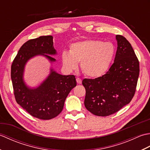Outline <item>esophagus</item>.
<instances>
[{"label":"esophagus","mask_w":150,"mask_h":150,"mask_svg":"<svg viewBox=\"0 0 150 150\" xmlns=\"http://www.w3.org/2000/svg\"><path fill=\"white\" fill-rule=\"evenodd\" d=\"M76 81H77V82L78 84H81L82 83V80H81V79H80V78H77L76 79Z\"/></svg>","instance_id":"34e87169"}]
</instances>
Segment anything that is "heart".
Listing matches in <instances>:
<instances>
[{"instance_id":"heart-1","label":"heart","mask_w":150,"mask_h":150,"mask_svg":"<svg viewBox=\"0 0 150 150\" xmlns=\"http://www.w3.org/2000/svg\"><path fill=\"white\" fill-rule=\"evenodd\" d=\"M115 53L116 47L113 43L88 39L71 44L69 53H62V60L64 66L69 71L75 69L77 62H81V69L85 75L97 78L108 71Z\"/></svg>"}]
</instances>
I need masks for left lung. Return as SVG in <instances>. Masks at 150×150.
Wrapping results in <instances>:
<instances>
[{"label":"left lung","instance_id":"left-lung-1","mask_svg":"<svg viewBox=\"0 0 150 150\" xmlns=\"http://www.w3.org/2000/svg\"><path fill=\"white\" fill-rule=\"evenodd\" d=\"M117 50L114 62L106 74L84 79V106L95 115L106 117L117 112L134 96L139 75V62L128 40L116 35Z\"/></svg>","mask_w":150,"mask_h":150}]
</instances>
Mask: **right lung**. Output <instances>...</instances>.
I'll list each match as a JSON object with an SVG mask.
<instances>
[{
  "mask_svg": "<svg viewBox=\"0 0 150 150\" xmlns=\"http://www.w3.org/2000/svg\"><path fill=\"white\" fill-rule=\"evenodd\" d=\"M56 54L53 37L41 36L25 42L11 65V78L16 101L31 116L40 119L50 120L58 115L70 91L77 85L75 75H60L53 68L37 88H29L25 83L23 75L28 60L42 55L53 62L56 60L50 55Z\"/></svg>",
  "mask_w": 150,
  "mask_h": 150,
  "instance_id": "obj_1",
  "label": "right lung"
}]
</instances>
